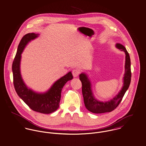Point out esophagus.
Returning a JSON list of instances; mask_svg holds the SVG:
<instances>
[{"mask_svg":"<svg viewBox=\"0 0 146 146\" xmlns=\"http://www.w3.org/2000/svg\"><path fill=\"white\" fill-rule=\"evenodd\" d=\"M80 71L78 69H73V71H72V74H73L74 77H78V75L80 74Z\"/></svg>","mask_w":146,"mask_h":146,"instance_id":"obj_1","label":"esophagus"}]
</instances>
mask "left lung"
Here are the masks:
<instances>
[{"label": "left lung", "mask_w": 146, "mask_h": 146, "mask_svg": "<svg viewBox=\"0 0 146 146\" xmlns=\"http://www.w3.org/2000/svg\"><path fill=\"white\" fill-rule=\"evenodd\" d=\"M115 46L121 51H123L125 54V74L123 78V86L115 97L107 102L98 101L94 96L91 89V83L87 76L84 73H81L80 75V79L82 84V91L85 106L88 111L93 113H105L113 111L119 105L125 93L129 87L131 74L129 53L125 48L120 44H116Z\"/></svg>", "instance_id": "1"}]
</instances>
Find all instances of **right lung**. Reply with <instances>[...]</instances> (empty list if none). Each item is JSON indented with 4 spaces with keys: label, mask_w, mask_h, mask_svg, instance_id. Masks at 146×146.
Instances as JSON below:
<instances>
[{
    "label": "right lung",
    "mask_w": 146,
    "mask_h": 146,
    "mask_svg": "<svg viewBox=\"0 0 146 146\" xmlns=\"http://www.w3.org/2000/svg\"><path fill=\"white\" fill-rule=\"evenodd\" d=\"M38 35V33H29L21 39L12 64L13 84L18 96L30 109L40 113H50L59 108L62 88L65 83L72 80L73 77L71 72H69L56 81L47 92L43 94L35 92L27 87L22 78L20 72L21 54L29 42L37 37Z\"/></svg>",
    "instance_id": "right-lung-1"
}]
</instances>
